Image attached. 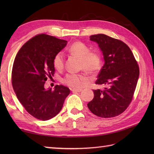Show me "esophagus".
<instances>
[{
  "label": "esophagus",
  "instance_id": "34e87169",
  "mask_svg": "<svg viewBox=\"0 0 154 154\" xmlns=\"http://www.w3.org/2000/svg\"><path fill=\"white\" fill-rule=\"evenodd\" d=\"M71 91H72V92H73V93H79V92H81V91H82V89H73Z\"/></svg>",
  "mask_w": 154,
  "mask_h": 154
}]
</instances>
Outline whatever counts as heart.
Here are the masks:
<instances>
[{"label":"heart","mask_w":154,"mask_h":154,"mask_svg":"<svg viewBox=\"0 0 154 154\" xmlns=\"http://www.w3.org/2000/svg\"><path fill=\"white\" fill-rule=\"evenodd\" d=\"M68 53L80 60L79 68L90 73L99 71L103 65V59L98 51H91L89 46L81 42H75L67 49ZM53 65L57 70H62L65 65V57L61 52H58L53 59ZM62 83L66 85L80 88L89 82V78L85 73H68L62 79Z\"/></svg>","instance_id":"b5f03b06"}]
</instances>
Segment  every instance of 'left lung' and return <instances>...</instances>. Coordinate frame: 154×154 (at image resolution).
<instances>
[{
    "label": "left lung",
    "instance_id": "obj_1",
    "mask_svg": "<svg viewBox=\"0 0 154 154\" xmlns=\"http://www.w3.org/2000/svg\"><path fill=\"white\" fill-rule=\"evenodd\" d=\"M103 51L105 63L95 83L105 86L93 90L94 98L87 104L89 110L101 118H112L122 114L131 103L138 83L140 69L128 45L105 34L92 35Z\"/></svg>",
    "mask_w": 154,
    "mask_h": 154
}]
</instances>
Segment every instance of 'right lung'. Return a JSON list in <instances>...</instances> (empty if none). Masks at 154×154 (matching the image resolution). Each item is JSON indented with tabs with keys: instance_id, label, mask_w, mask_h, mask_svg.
Here are the masks:
<instances>
[{
	"instance_id": "1",
	"label": "right lung",
	"mask_w": 154,
	"mask_h": 154,
	"mask_svg": "<svg viewBox=\"0 0 154 154\" xmlns=\"http://www.w3.org/2000/svg\"><path fill=\"white\" fill-rule=\"evenodd\" d=\"M67 42L45 34H38L22 45L12 70V84L18 99L27 112L47 120L60 112L70 90L63 85L45 89L48 78L55 73L53 59Z\"/></svg>"
}]
</instances>
